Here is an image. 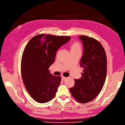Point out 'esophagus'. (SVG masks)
Listing matches in <instances>:
<instances>
[{
	"instance_id": "1",
	"label": "esophagus",
	"mask_w": 125,
	"mask_h": 125,
	"mask_svg": "<svg viewBox=\"0 0 125 125\" xmlns=\"http://www.w3.org/2000/svg\"><path fill=\"white\" fill-rule=\"evenodd\" d=\"M62 81H65V80L67 79V77H64V76H62Z\"/></svg>"
}]
</instances>
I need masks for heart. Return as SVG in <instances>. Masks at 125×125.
<instances>
[{"label":"heart","mask_w":125,"mask_h":125,"mask_svg":"<svg viewBox=\"0 0 125 125\" xmlns=\"http://www.w3.org/2000/svg\"><path fill=\"white\" fill-rule=\"evenodd\" d=\"M80 49V46L78 43H74L71 46V50Z\"/></svg>","instance_id":"b5f03b06"}]
</instances>
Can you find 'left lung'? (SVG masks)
I'll return each instance as SVG.
<instances>
[{
  "label": "left lung",
  "instance_id": "obj_1",
  "mask_svg": "<svg viewBox=\"0 0 125 125\" xmlns=\"http://www.w3.org/2000/svg\"><path fill=\"white\" fill-rule=\"evenodd\" d=\"M83 53L80 66L83 68L81 78L75 79L70 89L73 97L81 103L89 102L101 91L106 76L107 59L104 49L99 42L87 36H80Z\"/></svg>",
  "mask_w": 125,
  "mask_h": 125
}]
</instances>
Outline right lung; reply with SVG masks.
<instances>
[{
    "label": "right lung",
    "mask_w": 125,
    "mask_h": 125,
    "mask_svg": "<svg viewBox=\"0 0 125 125\" xmlns=\"http://www.w3.org/2000/svg\"><path fill=\"white\" fill-rule=\"evenodd\" d=\"M70 39L67 36L40 34L32 37L25 47L21 64L22 78L27 91L37 102H48L55 96L62 77L53 75L49 68L58 49Z\"/></svg>",
    "instance_id": "obj_1"
}]
</instances>
